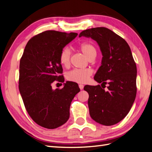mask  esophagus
Segmentation results:
<instances>
[{"label": "esophagus", "mask_w": 152, "mask_h": 152, "mask_svg": "<svg viewBox=\"0 0 152 152\" xmlns=\"http://www.w3.org/2000/svg\"><path fill=\"white\" fill-rule=\"evenodd\" d=\"M83 87H84V86H83V85H82V84H80L79 85V87H80V89L81 90H82L83 89Z\"/></svg>", "instance_id": "obj_1"}]
</instances>
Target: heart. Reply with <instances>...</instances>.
Listing matches in <instances>:
<instances>
[{
	"label": "heart",
	"instance_id": "1",
	"mask_svg": "<svg viewBox=\"0 0 152 152\" xmlns=\"http://www.w3.org/2000/svg\"><path fill=\"white\" fill-rule=\"evenodd\" d=\"M78 49L86 58L91 60L96 57L97 50L96 47L89 42H84L78 46ZM71 53L68 48H65L61 51L59 56V62L64 67H67L70 65V59ZM92 75V71L90 69H75L66 74V79L69 81L77 83H85Z\"/></svg>",
	"mask_w": 152,
	"mask_h": 152
}]
</instances>
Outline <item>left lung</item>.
Segmentation results:
<instances>
[{
  "label": "left lung",
  "mask_w": 152,
  "mask_h": 152,
  "mask_svg": "<svg viewBox=\"0 0 152 152\" xmlns=\"http://www.w3.org/2000/svg\"><path fill=\"white\" fill-rule=\"evenodd\" d=\"M82 36L96 41L103 56L94 77L101 86L84 87L89 93L90 116L100 124H116L128 115L136 97L137 66L131 49L124 39L105 27L83 30Z\"/></svg>",
  "instance_id": "8db88e82"
}]
</instances>
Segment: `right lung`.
I'll use <instances>...</instances> for the list:
<instances>
[{
    "label": "right lung",
    "instance_id": "1",
    "mask_svg": "<svg viewBox=\"0 0 152 152\" xmlns=\"http://www.w3.org/2000/svg\"><path fill=\"white\" fill-rule=\"evenodd\" d=\"M77 34L47 30L31 37L20 60L19 89L28 115L43 128L55 129L64 124L70 106L80 92L78 85L66 82L53 90L54 81L64 82L59 56Z\"/></svg>",
    "mask_w": 152,
    "mask_h": 152
}]
</instances>
